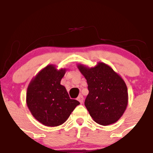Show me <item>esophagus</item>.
Returning <instances> with one entry per match:
<instances>
[{
    "mask_svg": "<svg viewBox=\"0 0 153 153\" xmlns=\"http://www.w3.org/2000/svg\"><path fill=\"white\" fill-rule=\"evenodd\" d=\"M78 101H79L80 103H81V104H82V103H83V100H84V97H83V96L82 95V94H80L79 96H78Z\"/></svg>",
    "mask_w": 153,
    "mask_h": 153,
    "instance_id": "esophagus-1",
    "label": "esophagus"
}]
</instances>
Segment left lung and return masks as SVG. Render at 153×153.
I'll list each match as a JSON object with an SVG mask.
<instances>
[{"mask_svg": "<svg viewBox=\"0 0 153 153\" xmlns=\"http://www.w3.org/2000/svg\"><path fill=\"white\" fill-rule=\"evenodd\" d=\"M77 66L87 80L89 93L85 105L91 117L103 126L117 122L128 104L127 87L123 78L104 62L91 68L82 64Z\"/></svg>", "mask_w": 153, "mask_h": 153, "instance_id": "1", "label": "left lung"}]
</instances>
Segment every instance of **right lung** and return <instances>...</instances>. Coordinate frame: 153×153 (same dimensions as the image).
Listing matches in <instances>:
<instances>
[{
	"instance_id": "obj_1",
	"label": "right lung",
	"mask_w": 153,
	"mask_h": 153,
	"mask_svg": "<svg viewBox=\"0 0 153 153\" xmlns=\"http://www.w3.org/2000/svg\"><path fill=\"white\" fill-rule=\"evenodd\" d=\"M66 68L57 69L49 65L31 80L27 91V104L33 116L46 126L64 123L75 107L78 100L70 99L61 84Z\"/></svg>"
}]
</instances>
